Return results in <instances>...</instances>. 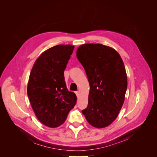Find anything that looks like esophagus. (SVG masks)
I'll use <instances>...</instances> for the list:
<instances>
[{
	"label": "esophagus",
	"instance_id": "obj_1",
	"mask_svg": "<svg viewBox=\"0 0 157 157\" xmlns=\"http://www.w3.org/2000/svg\"><path fill=\"white\" fill-rule=\"evenodd\" d=\"M75 94H76V95H77V97H78V96H79V95H80V92H79V91L75 92Z\"/></svg>",
	"mask_w": 157,
	"mask_h": 157
}]
</instances>
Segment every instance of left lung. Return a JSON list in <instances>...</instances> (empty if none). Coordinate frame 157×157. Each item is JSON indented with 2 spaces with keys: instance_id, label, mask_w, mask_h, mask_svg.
Here are the masks:
<instances>
[{
  "instance_id": "left-lung-1",
  "label": "left lung",
  "mask_w": 157,
  "mask_h": 157,
  "mask_svg": "<svg viewBox=\"0 0 157 157\" xmlns=\"http://www.w3.org/2000/svg\"><path fill=\"white\" fill-rule=\"evenodd\" d=\"M90 84L88 107L82 113L90 125L108 126L115 121L124 101L127 75L118 52L101 44H84L77 50Z\"/></svg>"
}]
</instances>
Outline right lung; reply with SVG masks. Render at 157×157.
Listing matches in <instances>:
<instances>
[{
  "label": "right lung",
  "instance_id": "1",
  "mask_svg": "<svg viewBox=\"0 0 157 157\" xmlns=\"http://www.w3.org/2000/svg\"><path fill=\"white\" fill-rule=\"evenodd\" d=\"M75 46L57 45L37 58L31 69L27 95L33 110L42 124L50 128L64 123L77 103V96L66 86L64 70Z\"/></svg>",
  "mask_w": 157,
  "mask_h": 157
}]
</instances>
